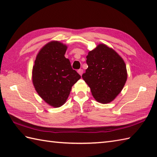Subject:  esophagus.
<instances>
[{
  "mask_svg": "<svg viewBox=\"0 0 157 157\" xmlns=\"http://www.w3.org/2000/svg\"><path fill=\"white\" fill-rule=\"evenodd\" d=\"M78 72L79 73V75H82V73H83V69H78Z\"/></svg>",
  "mask_w": 157,
  "mask_h": 157,
  "instance_id": "obj_1",
  "label": "esophagus"
}]
</instances>
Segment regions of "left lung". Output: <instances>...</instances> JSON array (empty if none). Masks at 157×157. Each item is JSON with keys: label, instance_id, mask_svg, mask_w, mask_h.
<instances>
[{"label": "left lung", "instance_id": "obj_1", "mask_svg": "<svg viewBox=\"0 0 157 157\" xmlns=\"http://www.w3.org/2000/svg\"><path fill=\"white\" fill-rule=\"evenodd\" d=\"M88 66L82 78L99 102L108 103L115 98L127 80V69L122 58L114 50L99 44L86 56Z\"/></svg>", "mask_w": 157, "mask_h": 157}]
</instances>
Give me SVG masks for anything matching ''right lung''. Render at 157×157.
I'll list each match as a JSON object with an SVG mask.
<instances>
[{"label":"right lung","instance_id":"right-lung-1","mask_svg":"<svg viewBox=\"0 0 157 157\" xmlns=\"http://www.w3.org/2000/svg\"><path fill=\"white\" fill-rule=\"evenodd\" d=\"M66 50L67 46L59 42L48 43L39 52L33 67L32 80L36 92L54 107L64 104L71 87L81 78L65 57Z\"/></svg>","mask_w":157,"mask_h":157}]
</instances>
